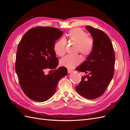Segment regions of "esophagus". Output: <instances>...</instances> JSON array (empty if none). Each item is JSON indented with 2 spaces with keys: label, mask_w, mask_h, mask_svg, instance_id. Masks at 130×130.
<instances>
[{
  "label": "esophagus",
  "mask_w": 130,
  "mask_h": 130,
  "mask_svg": "<svg viewBox=\"0 0 130 130\" xmlns=\"http://www.w3.org/2000/svg\"><path fill=\"white\" fill-rule=\"evenodd\" d=\"M73 72V70H70V69H68V73H72Z\"/></svg>",
  "instance_id": "1"
}]
</instances>
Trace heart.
<instances>
[{
	"label": "heart",
	"mask_w": 130,
	"mask_h": 130,
	"mask_svg": "<svg viewBox=\"0 0 130 130\" xmlns=\"http://www.w3.org/2000/svg\"><path fill=\"white\" fill-rule=\"evenodd\" d=\"M68 40L77 44V52H79L85 57L89 56L94 48V40L88 37L87 33L81 28H74L67 35ZM66 41L64 38L57 41L54 44V52L57 55L62 56L66 52ZM82 57L79 55L72 56L67 55L60 60V64L68 69H73L81 63Z\"/></svg>",
	"instance_id": "b5f03b06"
}]
</instances>
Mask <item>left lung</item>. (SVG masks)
<instances>
[{
    "label": "left lung",
    "mask_w": 130,
    "mask_h": 130,
    "mask_svg": "<svg viewBox=\"0 0 130 130\" xmlns=\"http://www.w3.org/2000/svg\"><path fill=\"white\" fill-rule=\"evenodd\" d=\"M94 40V48L87 60L76 70L85 73L76 88L80 95L96 99L105 92L114 75L115 55L112 42L103 31L90 26L86 27Z\"/></svg>",
    "instance_id": "left-lung-1"
}]
</instances>
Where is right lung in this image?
<instances>
[{"mask_svg":"<svg viewBox=\"0 0 130 130\" xmlns=\"http://www.w3.org/2000/svg\"><path fill=\"white\" fill-rule=\"evenodd\" d=\"M63 34L56 27L36 26L28 30L19 42L15 69L19 84L30 99L43 102L55 92L58 82L67 74L64 67L58 64L54 46ZM54 69L46 76L45 69Z\"/></svg>","mask_w":130,"mask_h":130,"instance_id":"obj_1","label":"right lung"}]
</instances>
